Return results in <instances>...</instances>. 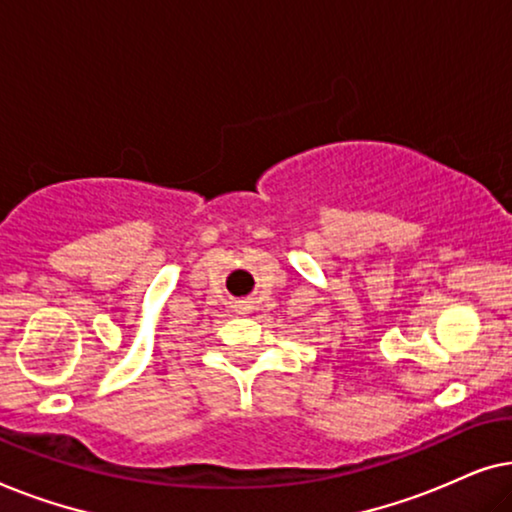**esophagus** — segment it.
<instances>
[{"label":"esophagus","instance_id":"obj_1","mask_svg":"<svg viewBox=\"0 0 512 512\" xmlns=\"http://www.w3.org/2000/svg\"><path fill=\"white\" fill-rule=\"evenodd\" d=\"M235 307H237V312H240V314L251 312V303H249V300H240V303H237Z\"/></svg>","mask_w":512,"mask_h":512}]
</instances>
